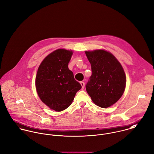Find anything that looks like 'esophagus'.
Masks as SVG:
<instances>
[{
	"label": "esophagus",
	"mask_w": 154,
	"mask_h": 154,
	"mask_svg": "<svg viewBox=\"0 0 154 154\" xmlns=\"http://www.w3.org/2000/svg\"><path fill=\"white\" fill-rule=\"evenodd\" d=\"M80 85H81V86L82 87V89H83L84 88H85V83L83 82H80Z\"/></svg>",
	"instance_id": "esophagus-1"
}]
</instances>
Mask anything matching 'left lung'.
<instances>
[{
	"label": "left lung",
	"mask_w": 154,
	"mask_h": 154,
	"mask_svg": "<svg viewBox=\"0 0 154 154\" xmlns=\"http://www.w3.org/2000/svg\"><path fill=\"white\" fill-rule=\"evenodd\" d=\"M85 54L92 71L86 86V91L96 105L109 107L120 99L125 91L126 77L123 66L106 51H85Z\"/></svg>",
	"instance_id": "8db88e82"
}]
</instances>
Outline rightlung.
<instances>
[{"mask_svg":"<svg viewBox=\"0 0 154 154\" xmlns=\"http://www.w3.org/2000/svg\"><path fill=\"white\" fill-rule=\"evenodd\" d=\"M72 51L59 49L48 55L38 66L35 88L41 100L49 108L60 112L72 103L81 85L68 67Z\"/></svg>","mask_w":154,"mask_h":154,"instance_id":"add662e5","label":"right lung"}]
</instances>
